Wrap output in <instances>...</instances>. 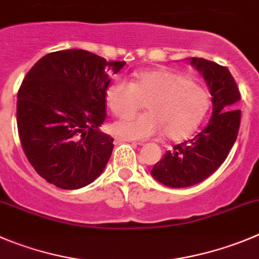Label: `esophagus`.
<instances>
[{"instance_id": "34e87169", "label": "esophagus", "mask_w": 259, "mask_h": 259, "mask_svg": "<svg viewBox=\"0 0 259 259\" xmlns=\"http://www.w3.org/2000/svg\"><path fill=\"white\" fill-rule=\"evenodd\" d=\"M114 142H115V144H122V142H130V144H132V145H142L141 142H135V141H131V140L122 139V137H115Z\"/></svg>"}]
</instances>
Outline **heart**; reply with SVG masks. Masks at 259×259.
<instances>
[{
	"label": "heart",
	"mask_w": 259,
	"mask_h": 259,
	"mask_svg": "<svg viewBox=\"0 0 259 259\" xmlns=\"http://www.w3.org/2000/svg\"><path fill=\"white\" fill-rule=\"evenodd\" d=\"M105 100L118 118L134 114L146 102L147 113L113 125V132L127 140L150 139L161 131L173 141L187 139L208 109L207 93L187 76L168 68L142 71L132 82L115 81L108 88Z\"/></svg>",
	"instance_id": "obj_1"
}]
</instances>
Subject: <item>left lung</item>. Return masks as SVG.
<instances>
[{
	"instance_id": "left-lung-1",
	"label": "left lung",
	"mask_w": 259,
	"mask_h": 259,
	"mask_svg": "<svg viewBox=\"0 0 259 259\" xmlns=\"http://www.w3.org/2000/svg\"><path fill=\"white\" fill-rule=\"evenodd\" d=\"M189 60L210 88L212 117L194 139L176 145L152 168V177L171 188L201 183L220 168L238 137L242 117L236 109L242 97L230 71L205 58Z\"/></svg>"
}]
</instances>
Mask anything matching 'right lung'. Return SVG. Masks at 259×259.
Instances as JSON below:
<instances>
[{"mask_svg":"<svg viewBox=\"0 0 259 259\" xmlns=\"http://www.w3.org/2000/svg\"><path fill=\"white\" fill-rule=\"evenodd\" d=\"M124 65L67 49L47 54L26 73L17 93V131L29 162L48 183L77 189L104 170L114 147L99 131L105 94Z\"/></svg>","mask_w":259,"mask_h":259,"instance_id":"1","label":"right lung"}]
</instances>
